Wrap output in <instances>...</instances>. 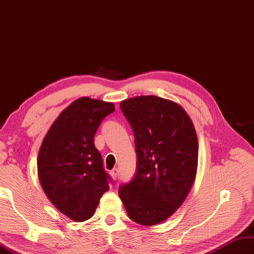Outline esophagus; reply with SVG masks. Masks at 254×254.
Wrapping results in <instances>:
<instances>
[{
  "mask_svg": "<svg viewBox=\"0 0 254 254\" xmlns=\"http://www.w3.org/2000/svg\"><path fill=\"white\" fill-rule=\"evenodd\" d=\"M110 175H112V177L116 180L117 177H118V170H117V168H114V170L110 172Z\"/></svg>",
  "mask_w": 254,
  "mask_h": 254,
  "instance_id": "esophagus-1",
  "label": "esophagus"
}]
</instances>
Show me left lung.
<instances>
[{"mask_svg":"<svg viewBox=\"0 0 254 254\" xmlns=\"http://www.w3.org/2000/svg\"><path fill=\"white\" fill-rule=\"evenodd\" d=\"M137 157L135 176L119 196L129 219L152 226L183 205L197 171L198 141L189 115L179 104L155 95L122 101Z\"/></svg>","mask_w":254,"mask_h":254,"instance_id":"8db88e82","label":"left lung"}]
</instances>
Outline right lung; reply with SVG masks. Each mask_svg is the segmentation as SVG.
<instances>
[{"label": "right lung", "instance_id": "1", "mask_svg": "<svg viewBox=\"0 0 254 254\" xmlns=\"http://www.w3.org/2000/svg\"><path fill=\"white\" fill-rule=\"evenodd\" d=\"M114 103L82 96L65 108L45 136L37 172L45 194L58 210L75 222L93 216L109 176L94 146L102 120Z\"/></svg>", "mask_w": 254, "mask_h": 254}]
</instances>
